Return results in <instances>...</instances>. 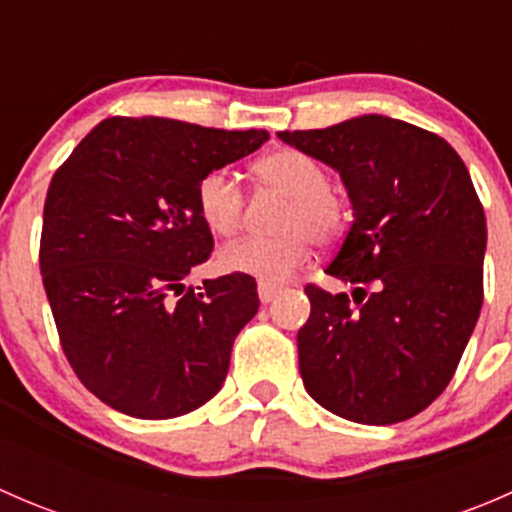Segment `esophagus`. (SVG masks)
Here are the masks:
<instances>
[{
  "label": "esophagus",
  "instance_id": "esophagus-1",
  "mask_svg": "<svg viewBox=\"0 0 512 512\" xmlns=\"http://www.w3.org/2000/svg\"><path fill=\"white\" fill-rule=\"evenodd\" d=\"M282 292L280 285H272V282H257V294H260V302L262 304H270L277 294Z\"/></svg>",
  "mask_w": 512,
  "mask_h": 512
}]
</instances>
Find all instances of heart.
<instances>
[{"label": "heart", "mask_w": 512, "mask_h": 512, "mask_svg": "<svg viewBox=\"0 0 512 512\" xmlns=\"http://www.w3.org/2000/svg\"><path fill=\"white\" fill-rule=\"evenodd\" d=\"M252 175L265 188L289 198L277 237H245L220 252V267L232 275H250L262 282L292 277L317 245H329L347 227V205L329 190V173L319 160L294 148H277L252 163ZM203 223L218 237H232L242 225L245 198L227 170L205 175L195 190Z\"/></svg>", "instance_id": "1"}]
</instances>
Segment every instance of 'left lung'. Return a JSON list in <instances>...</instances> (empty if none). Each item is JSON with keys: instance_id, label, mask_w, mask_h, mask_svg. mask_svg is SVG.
<instances>
[{"instance_id": "8db88e82", "label": "left lung", "mask_w": 512, "mask_h": 512, "mask_svg": "<svg viewBox=\"0 0 512 512\" xmlns=\"http://www.w3.org/2000/svg\"><path fill=\"white\" fill-rule=\"evenodd\" d=\"M277 136L337 170L354 215L324 272L354 285L356 304L304 287V389L347 421H406L448 386L483 304L488 232L466 163L436 133L379 113Z\"/></svg>"}]
</instances>
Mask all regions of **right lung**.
Segmentation results:
<instances>
[{
  "instance_id": "right-lung-1",
  "label": "right lung",
  "mask_w": 512,
  "mask_h": 512,
  "mask_svg": "<svg viewBox=\"0 0 512 512\" xmlns=\"http://www.w3.org/2000/svg\"><path fill=\"white\" fill-rule=\"evenodd\" d=\"M267 138L116 116L51 178L39 252L46 297L66 359L111 409L160 421L223 389L232 342L260 297L250 275L185 289L190 267L213 252L195 190Z\"/></svg>"
}]
</instances>
